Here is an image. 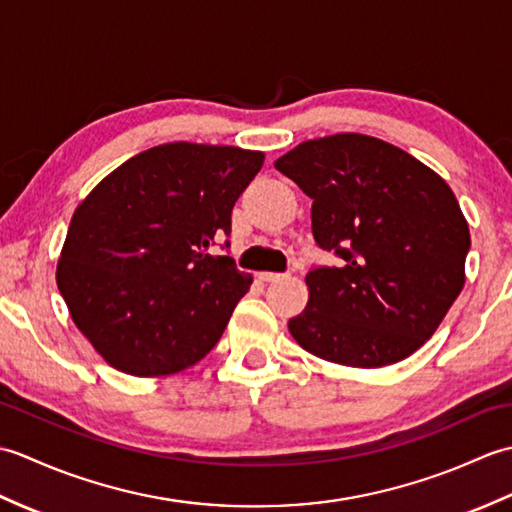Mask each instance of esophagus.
Returning a JSON list of instances; mask_svg holds the SVG:
<instances>
[{"label":"esophagus","instance_id":"1","mask_svg":"<svg viewBox=\"0 0 512 512\" xmlns=\"http://www.w3.org/2000/svg\"><path fill=\"white\" fill-rule=\"evenodd\" d=\"M257 277L262 279V281H279V279H284L286 275H281V273H268V270H266V273H259Z\"/></svg>","mask_w":512,"mask_h":512}]
</instances>
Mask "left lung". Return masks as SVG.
I'll use <instances>...</instances> for the list:
<instances>
[{"instance_id":"8db88e82","label":"left lung","mask_w":512,"mask_h":512,"mask_svg":"<svg viewBox=\"0 0 512 512\" xmlns=\"http://www.w3.org/2000/svg\"><path fill=\"white\" fill-rule=\"evenodd\" d=\"M275 169L312 198V235L339 266L306 275L288 330L347 367L398 363L431 339L464 288L471 233L451 187L407 151L365 134L306 140Z\"/></svg>"}]
</instances>
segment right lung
Masks as SVG:
<instances>
[{
    "label": "right lung",
    "instance_id": "right-lung-1",
    "mask_svg": "<svg viewBox=\"0 0 512 512\" xmlns=\"http://www.w3.org/2000/svg\"><path fill=\"white\" fill-rule=\"evenodd\" d=\"M262 165V151L167 143L123 162L76 206L57 286L118 372L176 374L220 341L253 277L206 250L231 233L233 206Z\"/></svg>",
    "mask_w": 512,
    "mask_h": 512
}]
</instances>
